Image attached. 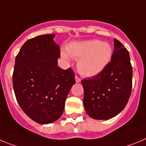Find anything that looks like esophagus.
<instances>
[{
    "label": "esophagus",
    "mask_w": 146,
    "mask_h": 146,
    "mask_svg": "<svg viewBox=\"0 0 146 146\" xmlns=\"http://www.w3.org/2000/svg\"><path fill=\"white\" fill-rule=\"evenodd\" d=\"M75 79H76V83H79V82H81V78H79L78 76H75Z\"/></svg>",
    "instance_id": "esophagus-1"
}]
</instances>
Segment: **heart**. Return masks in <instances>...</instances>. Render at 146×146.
<instances>
[{"instance_id":"1","label":"heart","mask_w":146,"mask_h":146,"mask_svg":"<svg viewBox=\"0 0 146 146\" xmlns=\"http://www.w3.org/2000/svg\"><path fill=\"white\" fill-rule=\"evenodd\" d=\"M62 56L67 60L70 56L78 59V70L84 76L92 77L101 73L109 64L112 55L111 45L98 40L75 42L67 47Z\"/></svg>"}]
</instances>
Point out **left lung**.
Segmentation results:
<instances>
[{"label": "left lung", "mask_w": 146, "mask_h": 146, "mask_svg": "<svg viewBox=\"0 0 146 146\" xmlns=\"http://www.w3.org/2000/svg\"><path fill=\"white\" fill-rule=\"evenodd\" d=\"M111 61L100 73L82 80L83 104L87 115L96 120H108L122 111L132 88V67L129 53L114 39Z\"/></svg>", "instance_id": "8db88e82"}]
</instances>
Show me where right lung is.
<instances>
[{"label": "right lung", "mask_w": 146, "mask_h": 146, "mask_svg": "<svg viewBox=\"0 0 146 146\" xmlns=\"http://www.w3.org/2000/svg\"><path fill=\"white\" fill-rule=\"evenodd\" d=\"M54 35L27 40L15 58L12 81L16 99L31 120L48 124L62 116L75 74L58 66L59 46Z\"/></svg>", "instance_id": "obj_1"}]
</instances>
